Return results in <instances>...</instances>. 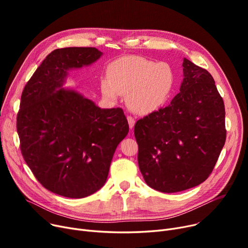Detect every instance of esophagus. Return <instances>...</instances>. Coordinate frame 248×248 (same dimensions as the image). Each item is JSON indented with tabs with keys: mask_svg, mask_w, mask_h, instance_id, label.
I'll return each mask as SVG.
<instances>
[{
	"mask_svg": "<svg viewBox=\"0 0 248 248\" xmlns=\"http://www.w3.org/2000/svg\"><path fill=\"white\" fill-rule=\"evenodd\" d=\"M127 122H128V125H129V128H134L135 126V124H136V121L133 116H127Z\"/></svg>",
	"mask_w": 248,
	"mask_h": 248,
	"instance_id": "34e87169",
	"label": "esophagus"
}]
</instances>
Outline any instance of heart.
Segmentation results:
<instances>
[{
    "label": "heart",
    "mask_w": 248,
    "mask_h": 248,
    "mask_svg": "<svg viewBox=\"0 0 248 248\" xmlns=\"http://www.w3.org/2000/svg\"><path fill=\"white\" fill-rule=\"evenodd\" d=\"M108 76L101 81L104 98L116 101L126 94L128 108L149 114L161 108L170 97L175 75L168 63H155L141 56H124L112 62Z\"/></svg>",
    "instance_id": "heart-1"
}]
</instances>
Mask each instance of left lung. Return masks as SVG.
<instances>
[{
  "label": "left lung",
  "mask_w": 248,
  "mask_h": 248,
  "mask_svg": "<svg viewBox=\"0 0 248 248\" xmlns=\"http://www.w3.org/2000/svg\"><path fill=\"white\" fill-rule=\"evenodd\" d=\"M183 74L171 103L135 125L140 173L151 188L163 193L203 183L226 140L224 102L212 75L187 58Z\"/></svg>",
  "instance_id": "8db88e82"
}]
</instances>
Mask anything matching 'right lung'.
<instances>
[{
    "label": "right lung",
    "instance_id": "1",
    "mask_svg": "<svg viewBox=\"0 0 248 248\" xmlns=\"http://www.w3.org/2000/svg\"><path fill=\"white\" fill-rule=\"evenodd\" d=\"M93 47L52 51L22 93L17 132L25 162L47 190L84 198L106 183L116 147L128 133L122 108H100L73 88L68 71L89 66Z\"/></svg>",
    "mask_w": 248,
    "mask_h": 248
}]
</instances>
